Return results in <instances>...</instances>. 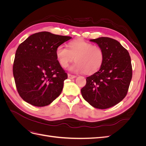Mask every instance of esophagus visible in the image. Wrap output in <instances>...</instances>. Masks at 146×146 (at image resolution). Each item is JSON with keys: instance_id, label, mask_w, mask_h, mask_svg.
Listing matches in <instances>:
<instances>
[{"instance_id": "34e87169", "label": "esophagus", "mask_w": 146, "mask_h": 146, "mask_svg": "<svg viewBox=\"0 0 146 146\" xmlns=\"http://www.w3.org/2000/svg\"><path fill=\"white\" fill-rule=\"evenodd\" d=\"M68 78H69V79H73V78L76 77V76H74V75L70 74H68Z\"/></svg>"}]
</instances>
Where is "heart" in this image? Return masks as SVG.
<instances>
[{"label":"heart","mask_w":146,"mask_h":146,"mask_svg":"<svg viewBox=\"0 0 146 146\" xmlns=\"http://www.w3.org/2000/svg\"><path fill=\"white\" fill-rule=\"evenodd\" d=\"M56 56L63 68L76 58L77 62L69 68L74 72L93 74L98 71L104 61V53L99 46L81 39L69 43V48L61 44L56 49Z\"/></svg>","instance_id":"1"}]
</instances>
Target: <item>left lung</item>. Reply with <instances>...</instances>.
<instances>
[{"mask_svg":"<svg viewBox=\"0 0 146 146\" xmlns=\"http://www.w3.org/2000/svg\"><path fill=\"white\" fill-rule=\"evenodd\" d=\"M90 41L103 50L104 61L99 71L86 77L82 95L93 107L107 109L120 102L127 94L132 78L131 58L115 39L100 37Z\"/></svg>","mask_w":146,"mask_h":146,"instance_id":"1","label":"left lung"}]
</instances>
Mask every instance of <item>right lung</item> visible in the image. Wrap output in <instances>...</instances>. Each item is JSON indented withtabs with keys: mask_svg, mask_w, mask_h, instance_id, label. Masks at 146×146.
I'll return each instance as SVG.
<instances>
[{
	"mask_svg": "<svg viewBox=\"0 0 146 146\" xmlns=\"http://www.w3.org/2000/svg\"><path fill=\"white\" fill-rule=\"evenodd\" d=\"M71 38L41 32L30 35L17 47L13 76L17 92L26 102L44 107L60 95L68 74L57 60L56 49Z\"/></svg>",
	"mask_w": 146,
	"mask_h": 146,
	"instance_id": "right-lung-1",
	"label": "right lung"
}]
</instances>
